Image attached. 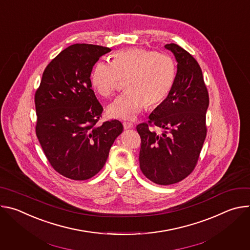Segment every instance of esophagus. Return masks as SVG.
<instances>
[{
  "label": "esophagus",
  "instance_id": "34e87169",
  "mask_svg": "<svg viewBox=\"0 0 250 250\" xmlns=\"http://www.w3.org/2000/svg\"><path fill=\"white\" fill-rule=\"evenodd\" d=\"M124 127L125 129H128V128H131L133 127V125L131 123H128V122H125L124 123Z\"/></svg>",
  "mask_w": 250,
  "mask_h": 250
}]
</instances>
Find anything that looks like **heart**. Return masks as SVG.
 Wrapping results in <instances>:
<instances>
[{
	"label": "heart",
	"instance_id": "obj_1",
	"mask_svg": "<svg viewBox=\"0 0 250 250\" xmlns=\"http://www.w3.org/2000/svg\"><path fill=\"white\" fill-rule=\"evenodd\" d=\"M176 79L174 59L165 53L144 48L116 52L112 63L99 61L91 73L93 89L102 97H110L121 80H126L123 95L108 105V114L120 120H133L148 106H156L170 94Z\"/></svg>",
	"mask_w": 250,
	"mask_h": 250
}]
</instances>
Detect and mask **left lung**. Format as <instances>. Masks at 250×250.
Here are the masks:
<instances>
[{
    "mask_svg": "<svg viewBox=\"0 0 250 250\" xmlns=\"http://www.w3.org/2000/svg\"><path fill=\"white\" fill-rule=\"evenodd\" d=\"M177 61V73L169 96L149 115L148 124L137 125L141 138L139 166L158 185L182 181L194 170L207 135L208 94L201 67L175 43L164 46ZM149 126L164 129L157 134Z\"/></svg>",
    "mask_w": 250,
    "mask_h": 250,
    "instance_id": "left-lung-1",
    "label": "left lung"
}]
</instances>
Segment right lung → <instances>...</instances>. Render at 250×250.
<instances>
[{"mask_svg":"<svg viewBox=\"0 0 250 250\" xmlns=\"http://www.w3.org/2000/svg\"><path fill=\"white\" fill-rule=\"evenodd\" d=\"M112 49L77 43L46 66L34 102L37 136L50 165L72 180L95 176L124 126L118 120L97 125L103 106L91 84L93 66Z\"/></svg>","mask_w":250,"mask_h":250,"instance_id":"add662e5","label":"right lung"}]
</instances>
